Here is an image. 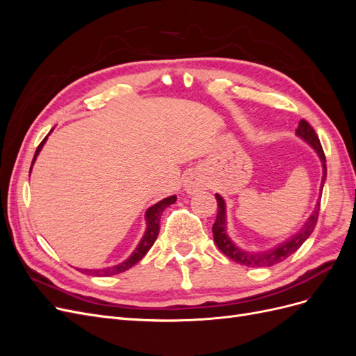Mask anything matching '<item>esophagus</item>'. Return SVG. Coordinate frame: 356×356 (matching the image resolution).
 Segmentation results:
<instances>
[{"instance_id":"obj_1","label":"esophagus","mask_w":356,"mask_h":356,"mask_svg":"<svg viewBox=\"0 0 356 356\" xmlns=\"http://www.w3.org/2000/svg\"><path fill=\"white\" fill-rule=\"evenodd\" d=\"M202 188H204V182L199 177H190L186 181V190L188 193H196V191H199Z\"/></svg>"}]
</instances>
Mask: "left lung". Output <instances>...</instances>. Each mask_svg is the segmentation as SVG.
<instances>
[{"instance_id":"8db88e82","label":"left lung","mask_w":356,"mask_h":356,"mask_svg":"<svg viewBox=\"0 0 356 356\" xmlns=\"http://www.w3.org/2000/svg\"><path fill=\"white\" fill-rule=\"evenodd\" d=\"M296 134L300 138H303L305 141H307L312 147H314L316 149L318 156L321 157L322 168H324V177H322L321 187H324V182L327 178L325 154H324V149H322V145H321V141H319L316 132L306 120H300ZM215 197H217L218 212H217V220H215V222L212 225L213 241L221 250V252L224 255H227L230 260L239 263L242 266H248V267H270V266H275L277 263L284 261L285 258H288L289 255H293L298 250V248L305 243V241L312 234V232L315 230V225H316V221L319 217V208H321V202H318L314 213L310 215L307 222L303 225V227H301V230L294 236V238L288 239L286 242H284L279 246L273 248V250H268L266 252H246V251L239 250V248L230 241L227 233H225V203L220 195H217Z\"/></svg>"}]
</instances>
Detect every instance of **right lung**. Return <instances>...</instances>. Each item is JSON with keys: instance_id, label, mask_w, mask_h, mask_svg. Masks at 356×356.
Returning <instances> with one entry per match:
<instances>
[{"instance_id": "1", "label": "right lung", "mask_w": 356, "mask_h": 356, "mask_svg": "<svg viewBox=\"0 0 356 356\" xmlns=\"http://www.w3.org/2000/svg\"><path fill=\"white\" fill-rule=\"evenodd\" d=\"M47 136L42 139L41 144L37 147V152L34 154V159H32V165H34V161L38 156V153L41 152L42 145H44ZM32 168V166H31ZM31 172V170H29ZM177 200V196H170V197H166L163 200H160L159 203L153 204L152 208H148L147 212H145V220H147V232L144 234L143 241L139 242L138 248L134 251V254L127 258L126 261H123L122 264L118 266H114V267H108V268H101V270H88V268H84L83 273L86 275H93V276H113V275H117V273H122L124 270H127V268H131L132 266H135L141 258L148 252L149 248L153 246V243L156 242L157 239V234H159V230H160V217L161 213H163V211L169 207V204L175 203Z\"/></svg>"}]
</instances>
